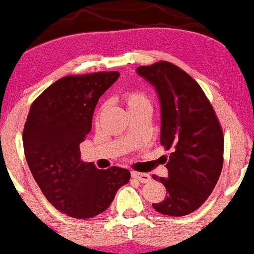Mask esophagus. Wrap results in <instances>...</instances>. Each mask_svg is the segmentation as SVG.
<instances>
[{"label": "esophagus", "instance_id": "1", "mask_svg": "<svg viewBox=\"0 0 254 254\" xmlns=\"http://www.w3.org/2000/svg\"><path fill=\"white\" fill-rule=\"evenodd\" d=\"M131 177L133 179L138 180L139 183H149L150 182V176L147 173H141V172H131Z\"/></svg>", "mask_w": 254, "mask_h": 254}]
</instances>
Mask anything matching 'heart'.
I'll return each instance as SVG.
<instances>
[{
  "label": "heart",
  "mask_w": 254,
  "mask_h": 254,
  "mask_svg": "<svg viewBox=\"0 0 254 254\" xmlns=\"http://www.w3.org/2000/svg\"><path fill=\"white\" fill-rule=\"evenodd\" d=\"M122 103L124 104L127 113L141 109V107L150 106V101L149 99H148L147 94H145L144 92H142V90H136V89L127 90V92L123 93V95H122ZM104 109H105V105H103V106L99 109L97 117H95V121L97 122H99V119H100L101 113H103Z\"/></svg>",
  "instance_id": "heart-1"
}]
</instances>
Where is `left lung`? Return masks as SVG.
Here are the masks:
<instances>
[{
    "label": "left lung",
    "instance_id": "left-lung-1",
    "mask_svg": "<svg viewBox=\"0 0 254 254\" xmlns=\"http://www.w3.org/2000/svg\"><path fill=\"white\" fill-rule=\"evenodd\" d=\"M137 72L155 87L161 104V137L168 178L153 176L167 194L157 212L185 216L208 199L221 176L224 137L214 107L197 81L176 64L160 61Z\"/></svg>",
    "mask_w": 254,
    "mask_h": 254
}]
</instances>
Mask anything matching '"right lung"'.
I'll use <instances>...</instances> for the list:
<instances>
[{"mask_svg": "<svg viewBox=\"0 0 254 254\" xmlns=\"http://www.w3.org/2000/svg\"><path fill=\"white\" fill-rule=\"evenodd\" d=\"M119 77L118 71L64 76L31 105L22 132L28 167L46 199L75 218H92L106 210L130 172L98 170L81 160L80 144L92 129L99 98Z\"/></svg>", "mask_w": 254, "mask_h": 254, "instance_id": "1", "label": "right lung"}]
</instances>
